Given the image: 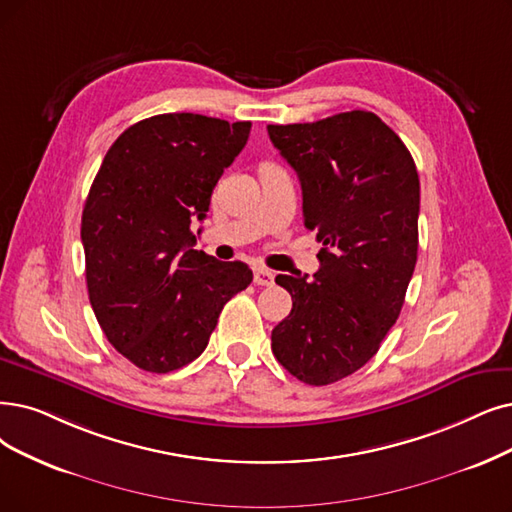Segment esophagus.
I'll list each match as a JSON object with an SVG mask.
<instances>
[{
	"mask_svg": "<svg viewBox=\"0 0 512 512\" xmlns=\"http://www.w3.org/2000/svg\"><path fill=\"white\" fill-rule=\"evenodd\" d=\"M254 283L256 285H273L275 283V273L269 269H254Z\"/></svg>",
	"mask_w": 512,
	"mask_h": 512,
	"instance_id": "34e87169",
	"label": "esophagus"
}]
</instances>
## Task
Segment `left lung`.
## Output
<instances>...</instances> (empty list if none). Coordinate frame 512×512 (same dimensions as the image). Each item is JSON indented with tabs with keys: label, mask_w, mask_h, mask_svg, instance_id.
<instances>
[{
	"label": "left lung",
	"mask_w": 512,
	"mask_h": 512,
	"mask_svg": "<svg viewBox=\"0 0 512 512\" xmlns=\"http://www.w3.org/2000/svg\"><path fill=\"white\" fill-rule=\"evenodd\" d=\"M296 170L319 271L277 275L292 311L271 334L277 361L323 386L370 361L397 321L418 258L420 180L403 140L370 111L269 126Z\"/></svg>",
	"instance_id": "8db88e82"
}]
</instances>
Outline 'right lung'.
<instances>
[{
	"label": "right lung",
	"mask_w": 512,
	"mask_h": 512,
	"mask_svg": "<svg viewBox=\"0 0 512 512\" xmlns=\"http://www.w3.org/2000/svg\"><path fill=\"white\" fill-rule=\"evenodd\" d=\"M250 128L163 113L130 126L102 159L81 216L88 296L107 340L140 370L168 374L197 359L222 306L252 283L245 262L193 248V222Z\"/></svg>",
	"instance_id": "right-lung-1"
}]
</instances>
